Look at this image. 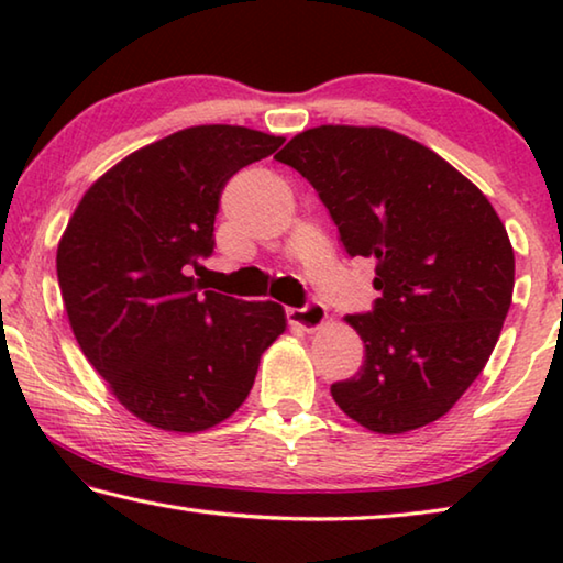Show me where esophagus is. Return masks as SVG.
Returning a JSON list of instances; mask_svg holds the SVG:
<instances>
[{
  "label": "esophagus",
  "mask_w": 563,
  "mask_h": 563,
  "mask_svg": "<svg viewBox=\"0 0 563 563\" xmlns=\"http://www.w3.org/2000/svg\"><path fill=\"white\" fill-rule=\"evenodd\" d=\"M285 316H288L290 325H298V328L308 330V332H316V330L325 325L328 310H325V305H322V302L312 300V302L305 305V308H288V310H285Z\"/></svg>",
  "instance_id": "obj_1"
}]
</instances>
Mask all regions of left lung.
I'll use <instances>...</instances> for the list:
<instances>
[{
    "label": "left lung",
    "mask_w": 563,
    "mask_h": 563,
    "mask_svg": "<svg viewBox=\"0 0 563 563\" xmlns=\"http://www.w3.org/2000/svg\"><path fill=\"white\" fill-rule=\"evenodd\" d=\"M275 158L318 190L352 258H375L383 295L345 318L365 365L332 399L379 434L440 419L487 365L511 305L514 251L497 211L442 156L389 129H308Z\"/></svg>",
    "instance_id": "left-lung-1"
}]
</instances>
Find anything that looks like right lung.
I'll list each match as a JSON object with an SVG mask.
<instances>
[{
    "label": "right lung",
    "instance_id": "1",
    "mask_svg": "<svg viewBox=\"0 0 563 563\" xmlns=\"http://www.w3.org/2000/svg\"><path fill=\"white\" fill-rule=\"evenodd\" d=\"M283 141L225 123L176 131L119 161L69 218L56 275L74 338L151 427L190 434L223 422L283 335V305L203 290L190 275L213 253L228 178Z\"/></svg>",
    "mask_w": 563,
    "mask_h": 563
}]
</instances>
